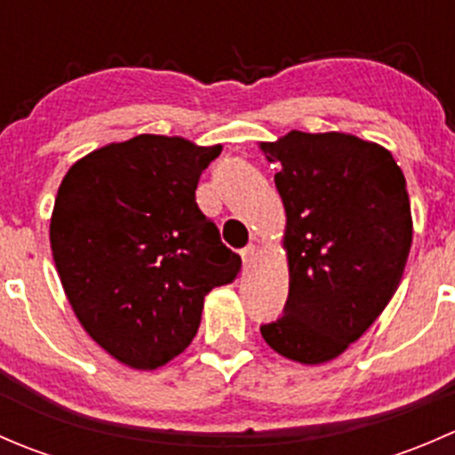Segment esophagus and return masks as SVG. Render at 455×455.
Masks as SVG:
<instances>
[{
  "instance_id": "esophagus-1",
  "label": "esophagus",
  "mask_w": 455,
  "mask_h": 455,
  "mask_svg": "<svg viewBox=\"0 0 455 455\" xmlns=\"http://www.w3.org/2000/svg\"><path fill=\"white\" fill-rule=\"evenodd\" d=\"M257 257V244H249L246 249H242V259H244V264H251Z\"/></svg>"
}]
</instances>
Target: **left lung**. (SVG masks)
<instances>
[{
    "instance_id": "obj_1",
    "label": "left lung",
    "mask_w": 455,
    "mask_h": 455,
    "mask_svg": "<svg viewBox=\"0 0 455 455\" xmlns=\"http://www.w3.org/2000/svg\"><path fill=\"white\" fill-rule=\"evenodd\" d=\"M282 164L288 301L261 325L277 355L301 365L337 359L385 310L411 246L405 176L383 145L343 132H288L259 142Z\"/></svg>"
}]
</instances>
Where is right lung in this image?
<instances>
[{
  "instance_id": "1",
  "label": "right lung",
  "mask_w": 455,
  "mask_h": 455,
  "mask_svg": "<svg viewBox=\"0 0 455 455\" xmlns=\"http://www.w3.org/2000/svg\"><path fill=\"white\" fill-rule=\"evenodd\" d=\"M220 151L140 134L90 151L63 176L50 218L54 266L85 332L127 368L156 370L185 352L204 297L240 273V255L196 202Z\"/></svg>"
}]
</instances>
